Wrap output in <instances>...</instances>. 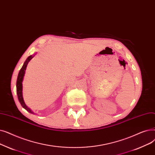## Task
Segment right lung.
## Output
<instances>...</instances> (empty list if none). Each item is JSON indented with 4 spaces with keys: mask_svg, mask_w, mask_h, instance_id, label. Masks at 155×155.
I'll use <instances>...</instances> for the list:
<instances>
[{
    "mask_svg": "<svg viewBox=\"0 0 155 155\" xmlns=\"http://www.w3.org/2000/svg\"><path fill=\"white\" fill-rule=\"evenodd\" d=\"M30 55L27 58L26 61L25 62L23 67L21 68V69H20L18 76V79H17V82H16V92H17V94H18V98L19 100V101L21 104V106L23 107V108H24L25 110H26L27 111L31 114H33L32 110L28 108L26 105L25 104L24 99H23V78L25 76V71L26 69V67L27 65L28 64V62L30 61L32 58L34 57V56L35 55Z\"/></svg>",
    "mask_w": 155,
    "mask_h": 155,
    "instance_id": "right-lung-1",
    "label": "right lung"
}]
</instances>
